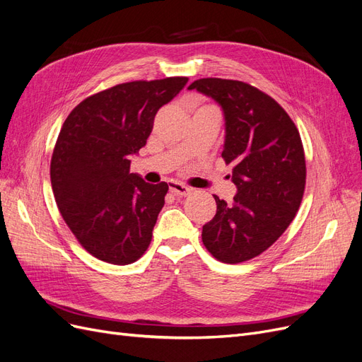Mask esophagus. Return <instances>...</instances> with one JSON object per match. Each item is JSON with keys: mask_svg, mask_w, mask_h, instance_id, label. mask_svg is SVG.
I'll list each match as a JSON object with an SVG mask.
<instances>
[{"mask_svg": "<svg viewBox=\"0 0 362 362\" xmlns=\"http://www.w3.org/2000/svg\"><path fill=\"white\" fill-rule=\"evenodd\" d=\"M169 190H170V193L173 196H178V198H182V196H187L192 192V189H189L187 185H184L181 182H175V181H172L169 184Z\"/></svg>", "mask_w": 362, "mask_h": 362, "instance_id": "esophagus-1", "label": "esophagus"}]
</instances>
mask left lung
<instances>
[{
	"instance_id": "1",
	"label": "left lung",
	"mask_w": 362,
	"mask_h": 362,
	"mask_svg": "<svg viewBox=\"0 0 362 362\" xmlns=\"http://www.w3.org/2000/svg\"><path fill=\"white\" fill-rule=\"evenodd\" d=\"M189 89L223 110L222 157L234 166L237 194L233 204L214 196L217 211L202 226V242L216 259L237 264L269 249L299 210L306 180L300 134L272 96L247 83L201 78Z\"/></svg>"
}]
</instances>
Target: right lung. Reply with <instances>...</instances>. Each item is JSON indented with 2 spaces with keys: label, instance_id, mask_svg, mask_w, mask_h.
Listing matches in <instances>:
<instances>
[{
  "label": "right lung",
  "instance_id": "right-lung-1",
  "mask_svg": "<svg viewBox=\"0 0 362 362\" xmlns=\"http://www.w3.org/2000/svg\"><path fill=\"white\" fill-rule=\"evenodd\" d=\"M187 76L131 81L86 98L64 120L51 158L59 211L95 258L125 266L145 254L169 185L129 173L160 107Z\"/></svg>",
  "mask_w": 362,
  "mask_h": 362
}]
</instances>
